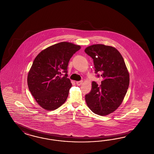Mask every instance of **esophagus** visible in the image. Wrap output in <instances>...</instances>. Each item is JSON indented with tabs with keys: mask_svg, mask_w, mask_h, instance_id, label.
<instances>
[{
	"mask_svg": "<svg viewBox=\"0 0 154 154\" xmlns=\"http://www.w3.org/2000/svg\"><path fill=\"white\" fill-rule=\"evenodd\" d=\"M82 83H83V81H77L76 82L77 85H79V86L82 85Z\"/></svg>",
	"mask_w": 154,
	"mask_h": 154,
	"instance_id": "1",
	"label": "esophagus"
}]
</instances>
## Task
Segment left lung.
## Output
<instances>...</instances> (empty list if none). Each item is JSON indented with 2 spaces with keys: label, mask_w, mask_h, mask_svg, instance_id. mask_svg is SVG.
I'll return each mask as SVG.
<instances>
[{
  "label": "left lung",
  "mask_w": 154,
  "mask_h": 154,
  "mask_svg": "<svg viewBox=\"0 0 154 154\" xmlns=\"http://www.w3.org/2000/svg\"><path fill=\"white\" fill-rule=\"evenodd\" d=\"M85 53L93 60L97 76L103 78L101 85L92 82L91 90L85 95L90 110L101 116L114 112L120 106L128 88L130 77L123 58L116 48L103 44L90 45Z\"/></svg>",
  "instance_id": "left-lung-1"
}]
</instances>
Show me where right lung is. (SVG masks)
I'll return each instance as SVG.
<instances>
[{"label": "right lung", "mask_w": 154, "mask_h": 154, "mask_svg": "<svg viewBox=\"0 0 154 154\" xmlns=\"http://www.w3.org/2000/svg\"><path fill=\"white\" fill-rule=\"evenodd\" d=\"M80 49V45L71 42H59L45 49L35 58L27 83L32 96L43 109L56 110L66 100L72 87L67 78L68 63Z\"/></svg>", "instance_id": "1"}]
</instances>
